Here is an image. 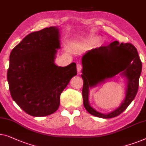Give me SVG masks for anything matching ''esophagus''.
<instances>
[{"label": "esophagus", "instance_id": "esophagus-1", "mask_svg": "<svg viewBox=\"0 0 146 146\" xmlns=\"http://www.w3.org/2000/svg\"><path fill=\"white\" fill-rule=\"evenodd\" d=\"M76 68H77V70L78 72H80L82 70V65L81 64H78Z\"/></svg>", "mask_w": 146, "mask_h": 146}]
</instances>
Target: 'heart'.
Returning <instances> with one entry per match:
<instances>
[{
    "mask_svg": "<svg viewBox=\"0 0 146 146\" xmlns=\"http://www.w3.org/2000/svg\"><path fill=\"white\" fill-rule=\"evenodd\" d=\"M99 40H100V37L96 36V35H92L82 39L78 43V46L82 48H88L93 47V46L98 43Z\"/></svg>",
    "mask_w": 146,
    "mask_h": 146,
    "instance_id": "heart-1",
    "label": "heart"
}]
</instances>
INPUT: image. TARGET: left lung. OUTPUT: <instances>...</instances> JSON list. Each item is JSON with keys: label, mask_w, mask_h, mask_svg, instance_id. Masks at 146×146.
Returning a JSON list of instances; mask_svg holds the SVG:
<instances>
[{"label": "left lung", "mask_w": 146, "mask_h": 146, "mask_svg": "<svg viewBox=\"0 0 146 146\" xmlns=\"http://www.w3.org/2000/svg\"><path fill=\"white\" fill-rule=\"evenodd\" d=\"M82 62V78L84 80L82 96L85 109L91 115L103 119L113 118L121 114L138 92L142 64L136 48L131 43L120 44L115 41L107 46L90 50L83 56ZM122 71L124 72L121 75L127 79V89L125 99L121 106L106 115L92 108L88 104V89Z\"/></svg>", "instance_id": "obj_1"}]
</instances>
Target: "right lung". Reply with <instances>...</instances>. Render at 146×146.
Returning <instances> with one entry per match:
<instances>
[{
    "mask_svg": "<svg viewBox=\"0 0 146 146\" xmlns=\"http://www.w3.org/2000/svg\"><path fill=\"white\" fill-rule=\"evenodd\" d=\"M60 48L59 29L46 27L25 37L10 52L7 80L12 99L33 117L54 113L61 93L77 74L76 64H54Z\"/></svg>",
    "mask_w": 146,
    "mask_h": 146,
    "instance_id": "obj_1",
    "label": "right lung"
}]
</instances>
